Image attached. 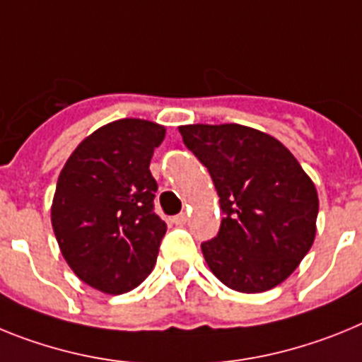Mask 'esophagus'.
Here are the masks:
<instances>
[{"label":"esophagus","instance_id":"34e87169","mask_svg":"<svg viewBox=\"0 0 362 362\" xmlns=\"http://www.w3.org/2000/svg\"><path fill=\"white\" fill-rule=\"evenodd\" d=\"M173 222L177 226H184L185 222H187V215H185V213H180V215L173 216Z\"/></svg>","mask_w":362,"mask_h":362}]
</instances>
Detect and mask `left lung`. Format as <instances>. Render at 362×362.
I'll return each instance as SVG.
<instances>
[{"mask_svg": "<svg viewBox=\"0 0 362 362\" xmlns=\"http://www.w3.org/2000/svg\"><path fill=\"white\" fill-rule=\"evenodd\" d=\"M185 147L206 165L224 218L202 242L213 275L242 293L286 281L315 238L319 199L312 178L276 138L238 124L182 125Z\"/></svg>", "mask_w": 362, "mask_h": 362, "instance_id": "1", "label": "left lung"}]
</instances>
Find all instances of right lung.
Returning <instances> with one entry per match:
<instances>
[{
    "label": "right lung",
    "instance_id": "1",
    "mask_svg": "<svg viewBox=\"0 0 362 362\" xmlns=\"http://www.w3.org/2000/svg\"><path fill=\"white\" fill-rule=\"evenodd\" d=\"M163 136L155 122H111L59 173L50 207L56 240L78 279L103 293H127L155 268L168 226L155 213L149 163Z\"/></svg>",
    "mask_w": 362,
    "mask_h": 362
}]
</instances>
